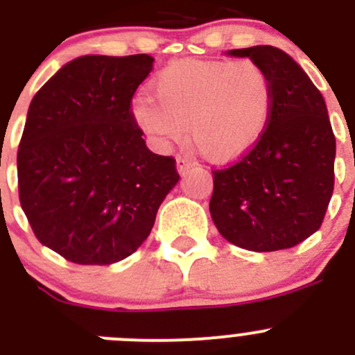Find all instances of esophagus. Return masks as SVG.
<instances>
[{
  "instance_id": "esophagus-1",
  "label": "esophagus",
  "mask_w": 355,
  "mask_h": 355,
  "mask_svg": "<svg viewBox=\"0 0 355 355\" xmlns=\"http://www.w3.org/2000/svg\"><path fill=\"white\" fill-rule=\"evenodd\" d=\"M175 165H178V171H180L181 174H184L188 168L193 167V162L192 159L184 158V156H178V159H175Z\"/></svg>"
}]
</instances>
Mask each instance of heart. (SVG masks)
I'll list each match as a JSON object with an SVG mask.
<instances>
[{"mask_svg": "<svg viewBox=\"0 0 355 355\" xmlns=\"http://www.w3.org/2000/svg\"><path fill=\"white\" fill-rule=\"evenodd\" d=\"M135 122L167 147L187 137L205 158L231 162L252 149L274 112V83L252 60H180L155 78Z\"/></svg>", "mask_w": 355, "mask_h": 355, "instance_id": "b5f03b06", "label": "heart"}]
</instances>
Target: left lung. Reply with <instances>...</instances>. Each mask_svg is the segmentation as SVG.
Masks as SVG:
<instances>
[{"label": "left lung", "instance_id": "8db88e82", "mask_svg": "<svg viewBox=\"0 0 355 355\" xmlns=\"http://www.w3.org/2000/svg\"><path fill=\"white\" fill-rule=\"evenodd\" d=\"M274 83V112L258 144L213 171L209 213L218 233L247 250L290 249L316 233L334 190L336 139L324 97L283 49H233Z\"/></svg>", "mask_w": 355, "mask_h": 355}]
</instances>
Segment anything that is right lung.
Listing matches in <instances>:
<instances>
[{
	"mask_svg": "<svg viewBox=\"0 0 355 355\" xmlns=\"http://www.w3.org/2000/svg\"><path fill=\"white\" fill-rule=\"evenodd\" d=\"M149 55H87L31 99L17 149L21 208L37 240L78 265L139 249L180 181L172 156L147 149L131 101Z\"/></svg>",
	"mask_w": 355,
	"mask_h": 355,
	"instance_id": "add662e5",
	"label": "right lung"
}]
</instances>
